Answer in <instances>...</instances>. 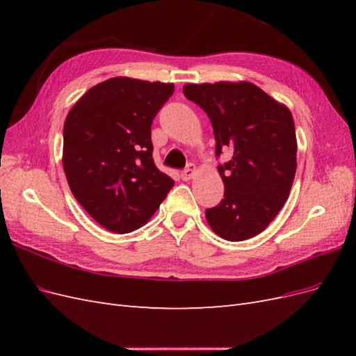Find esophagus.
<instances>
[{"mask_svg": "<svg viewBox=\"0 0 356 356\" xmlns=\"http://www.w3.org/2000/svg\"><path fill=\"white\" fill-rule=\"evenodd\" d=\"M195 175H196V166L193 165V163H190V165H187V168H186L184 170H182L181 178L184 179V181H188V179H191Z\"/></svg>", "mask_w": 356, "mask_h": 356, "instance_id": "1", "label": "esophagus"}]
</instances>
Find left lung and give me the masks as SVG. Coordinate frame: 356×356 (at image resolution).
<instances>
[{
  "mask_svg": "<svg viewBox=\"0 0 356 356\" xmlns=\"http://www.w3.org/2000/svg\"><path fill=\"white\" fill-rule=\"evenodd\" d=\"M186 98L212 123L215 154L232 153L218 166L224 199L204 212L220 238L239 242L270 224L289 196L297 169L293 114L250 81L186 84Z\"/></svg>",
  "mask_w": 356,
  "mask_h": 356,
  "instance_id": "1",
  "label": "left lung"
}]
</instances>
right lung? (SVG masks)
Returning <instances> with one entry per match:
<instances>
[{"mask_svg":"<svg viewBox=\"0 0 356 356\" xmlns=\"http://www.w3.org/2000/svg\"><path fill=\"white\" fill-rule=\"evenodd\" d=\"M174 84L114 77L74 104L63 124L62 163L74 197L113 233L153 217L174 179L153 160V118Z\"/></svg>","mask_w":356,"mask_h":356,"instance_id":"1","label":"right lung"}]
</instances>
